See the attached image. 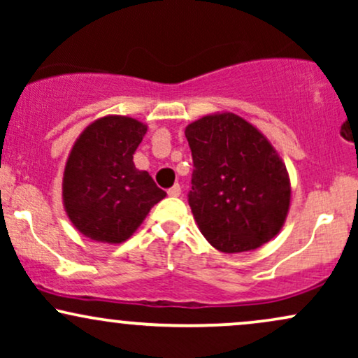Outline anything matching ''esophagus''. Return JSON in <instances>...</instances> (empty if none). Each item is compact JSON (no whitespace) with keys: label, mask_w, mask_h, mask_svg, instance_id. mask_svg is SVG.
<instances>
[{"label":"esophagus","mask_w":358,"mask_h":358,"mask_svg":"<svg viewBox=\"0 0 358 358\" xmlns=\"http://www.w3.org/2000/svg\"><path fill=\"white\" fill-rule=\"evenodd\" d=\"M168 195H170V196H180V195H182V187H180L178 183L173 185L171 188H168Z\"/></svg>","instance_id":"esophagus-1"}]
</instances>
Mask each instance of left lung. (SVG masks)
Wrapping results in <instances>:
<instances>
[{
  "mask_svg": "<svg viewBox=\"0 0 358 358\" xmlns=\"http://www.w3.org/2000/svg\"><path fill=\"white\" fill-rule=\"evenodd\" d=\"M193 173L188 205L215 249L261 248L281 231L291 188L276 150L236 114H213L185 129Z\"/></svg>",
  "mask_w": 358,
  "mask_h": 358,
  "instance_id": "1",
  "label": "left lung"
}]
</instances>
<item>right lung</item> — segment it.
Wrapping results in <instances>:
<instances>
[{"instance_id": "add662e5", "label": "right lung", "mask_w": 358, "mask_h": 358, "mask_svg": "<svg viewBox=\"0 0 358 358\" xmlns=\"http://www.w3.org/2000/svg\"><path fill=\"white\" fill-rule=\"evenodd\" d=\"M146 134L136 119L108 116L92 122L73 145L64 171V205L79 232L92 241L119 244L133 236L166 192L133 155Z\"/></svg>"}]
</instances>
